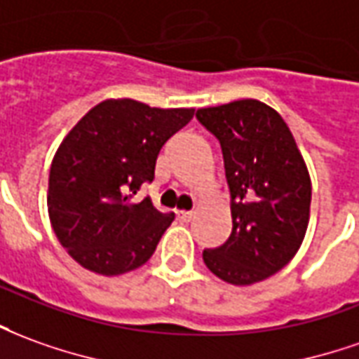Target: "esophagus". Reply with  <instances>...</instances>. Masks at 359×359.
<instances>
[{
  "label": "esophagus",
  "mask_w": 359,
  "mask_h": 359,
  "mask_svg": "<svg viewBox=\"0 0 359 359\" xmlns=\"http://www.w3.org/2000/svg\"><path fill=\"white\" fill-rule=\"evenodd\" d=\"M177 217H180V221L182 222H189L194 219V211H180L177 212Z\"/></svg>",
  "instance_id": "34e87169"
}]
</instances>
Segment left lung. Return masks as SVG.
<instances>
[{"label": "left lung", "instance_id": "1", "mask_svg": "<svg viewBox=\"0 0 359 359\" xmlns=\"http://www.w3.org/2000/svg\"><path fill=\"white\" fill-rule=\"evenodd\" d=\"M219 138L231 187L232 232L207 268L231 285H252L278 273L297 254L311 217V175L287 123L258 100L197 111Z\"/></svg>", "mask_w": 359, "mask_h": 359}]
</instances>
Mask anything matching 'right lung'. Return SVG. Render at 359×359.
Segmentation results:
<instances>
[{
  "instance_id": "right-lung-1",
  "label": "right lung",
  "mask_w": 359,
  "mask_h": 359,
  "mask_svg": "<svg viewBox=\"0 0 359 359\" xmlns=\"http://www.w3.org/2000/svg\"><path fill=\"white\" fill-rule=\"evenodd\" d=\"M194 115L195 109L105 100L64 137L52 158L46 205L56 238L81 268L113 278L154 254L174 212L133 195L154 180L165 140Z\"/></svg>"
}]
</instances>
